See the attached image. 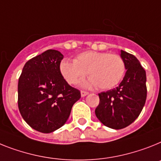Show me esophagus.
Returning a JSON list of instances; mask_svg holds the SVG:
<instances>
[{
  "label": "esophagus",
  "mask_w": 161,
  "mask_h": 161,
  "mask_svg": "<svg viewBox=\"0 0 161 161\" xmlns=\"http://www.w3.org/2000/svg\"><path fill=\"white\" fill-rule=\"evenodd\" d=\"M88 94V92H84V91H81V97H86V96Z\"/></svg>",
  "instance_id": "1"
}]
</instances>
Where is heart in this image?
<instances>
[{
  "mask_svg": "<svg viewBox=\"0 0 161 161\" xmlns=\"http://www.w3.org/2000/svg\"><path fill=\"white\" fill-rule=\"evenodd\" d=\"M60 73L69 84H76L86 74L90 77L83 83L85 87L98 86L100 89H111L120 83L125 73V64L118 55L106 52L86 51L77 55L74 61L64 60Z\"/></svg>",
  "mask_w": 161,
  "mask_h": 161,
  "instance_id": "obj_1",
  "label": "heart"
}]
</instances>
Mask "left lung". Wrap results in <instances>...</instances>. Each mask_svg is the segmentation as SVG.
<instances>
[{
	"instance_id": "obj_1",
	"label": "left lung",
	"mask_w": 161,
	"mask_h": 161,
	"mask_svg": "<svg viewBox=\"0 0 161 161\" xmlns=\"http://www.w3.org/2000/svg\"><path fill=\"white\" fill-rule=\"evenodd\" d=\"M125 64V73L119 87L99 93L100 103L96 116L106 127L113 129L126 128L137 118L147 99V75L133 55L120 51Z\"/></svg>"
}]
</instances>
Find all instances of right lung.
<instances>
[{
  "label": "right lung",
  "instance_id": "add662e5",
  "mask_svg": "<svg viewBox=\"0 0 161 161\" xmlns=\"http://www.w3.org/2000/svg\"><path fill=\"white\" fill-rule=\"evenodd\" d=\"M64 55L47 50L24 64L18 83V106L27 124L43 133L60 129L69 117L80 92L63 78L60 64Z\"/></svg>",
  "mask_w": 161,
  "mask_h": 161
}]
</instances>
